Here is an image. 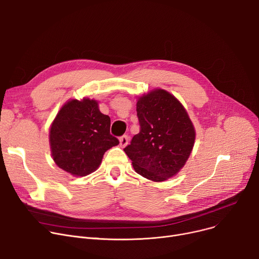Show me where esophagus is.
Returning <instances> with one entry per match:
<instances>
[{
    "label": "esophagus",
    "mask_w": 259,
    "mask_h": 259,
    "mask_svg": "<svg viewBox=\"0 0 259 259\" xmlns=\"http://www.w3.org/2000/svg\"><path fill=\"white\" fill-rule=\"evenodd\" d=\"M128 141H129V137L127 135H123L119 137V145L122 148L126 147L128 145Z\"/></svg>",
    "instance_id": "1"
}]
</instances>
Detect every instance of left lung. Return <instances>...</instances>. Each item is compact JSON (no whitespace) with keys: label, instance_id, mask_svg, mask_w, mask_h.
Wrapping results in <instances>:
<instances>
[{"label":"left lung","instance_id":"left-lung-1","mask_svg":"<svg viewBox=\"0 0 259 259\" xmlns=\"http://www.w3.org/2000/svg\"><path fill=\"white\" fill-rule=\"evenodd\" d=\"M139 134L124 151L137 174L152 181L175 176L192 153L196 132L181 103L163 90H155L137 101Z\"/></svg>","mask_w":259,"mask_h":259}]
</instances>
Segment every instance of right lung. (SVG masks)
<instances>
[{"mask_svg":"<svg viewBox=\"0 0 259 259\" xmlns=\"http://www.w3.org/2000/svg\"><path fill=\"white\" fill-rule=\"evenodd\" d=\"M118 144L110 134V117L99 110L96 100L88 98L65 103L50 129L52 156L73 176L93 173L104 153Z\"/></svg>","mask_w":259,"mask_h":259,"instance_id":"obj_1","label":"right lung"}]
</instances>
